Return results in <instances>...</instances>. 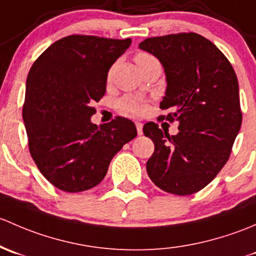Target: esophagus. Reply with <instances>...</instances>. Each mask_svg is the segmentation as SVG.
<instances>
[{"label": "esophagus", "instance_id": "obj_1", "mask_svg": "<svg viewBox=\"0 0 256 256\" xmlns=\"http://www.w3.org/2000/svg\"><path fill=\"white\" fill-rule=\"evenodd\" d=\"M136 132H138V136H142V134H143V123L136 122Z\"/></svg>", "mask_w": 256, "mask_h": 256}]
</instances>
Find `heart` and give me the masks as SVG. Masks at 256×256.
Masks as SVG:
<instances>
[{
  "mask_svg": "<svg viewBox=\"0 0 256 256\" xmlns=\"http://www.w3.org/2000/svg\"><path fill=\"white\" fill-rule=\"evenodd\" d=\"M136 62L138 64L139 68H143L146 65L150 64V62H158L152 54H148V52H138L136 55ZM120 108L123 113L126 114H130V116H142L146 112V104L144 100L139 98V97H134V96H126L124 98L120 100Z\"/></svg>",
  "mask_w": 256,
  "mask_h": 256,
  "instance_id": "b5f03b06",
  "label": "heart"
}]
</instances>
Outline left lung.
Wrapping results in <instances>:
<instances>
[{
  "label": "left lung",
  "instance_id": "left-lung-1",
  "mask_svg": "<svg viewBox=\"0 0 256 256\" xmlns=\"http://www.w3.org/2000/svg\"><path fill=\"white\" fill-rule=\"evenodd\" d=\"M139 48L162 62L166 91L160 108L172 110L166 120L178 123L176 136L154 122L143 127L155 146L148 175L162 191L192 194L206 187L229 159L242 126L238 78L224 54L200 34L148 38Z\"/></svg>",
  "mask_w": 256,
  "mask_h": 256
}]
</instances>
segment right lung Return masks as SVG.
<instances>
[{"mask_svg":"<svg viewBox=\"0 0 256 256\" xmlns=\"http://www.w3.org/2000/svg\"><path fill=\"white\" fill-rule=\"evenodd\" d=\"M130 38L69 36L32 65L26 84L23 122L34 162L58 188L81 192L97 186L110 160L136 136L130 120L97 126L92 107L106 92L107 75Z\"/></svg>","mask_w":256,"mask_h":256,"instance_id":"add662e5","label":"right lung"}]
</instances>
